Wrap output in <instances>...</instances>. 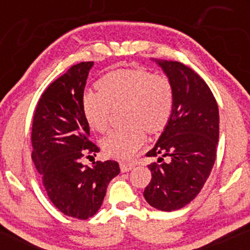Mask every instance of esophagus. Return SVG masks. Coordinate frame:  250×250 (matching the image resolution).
<instances>
[{
    "mask_svg": "<svg viewBox=\"0 0 250 250\" xmlns=\"http://www.w3.org/2000/svg\"><path fill=\"white\" fill-rule=\"evenodd\" d=\"M120 168H121L122 173H127V171H130L134 168V165H131V163H121Z\"/></svg>",
    "mask_w": 250,
    "mask_h": 250,
    "instance_id": "34e87169",
    "label": "esophagus"
}]
</instances>
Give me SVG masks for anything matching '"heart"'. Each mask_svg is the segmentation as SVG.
Here are the masks:
<instances>
[{"label":"heart","mask_w":250,"mask_h":250,"mask_svg":"<svg viewBox=\"0 0 250 250\" xmlns=\"http://www.w3.org/2000/svg\"><path fill=\"white\" fill-rule=\"evenodd\" d=\"M100 90L88 89L82 95V110L89 127L103 133L108 128L110 107L125 104L123 117L129 122L113 129L102 140L109 156L128 160L141 148L146 129L156 133L173 113L174 89L168 77L143 69H121L99 81Z\"/></svg>","instance_id":"obj_1"}]
</instances>
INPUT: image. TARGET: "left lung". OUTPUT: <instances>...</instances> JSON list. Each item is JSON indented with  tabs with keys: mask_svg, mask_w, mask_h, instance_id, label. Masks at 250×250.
<instances>
[{
	"mask_svg": "<svg viewBox=\"0 0 250 250\" xmlns=\"http://www.w3.org/2000/svg\"><path fill=\"white\" fill-rule=\"evenodd\" d=\"M171 82L174 107L161 136L147 156L151 181L143 196L151 207L173 211L191 202L216 159L219 108L207 83L180 62L154 60Z\"/></svg>",
	"mask_w": 250,
	"mask_h": 250,
	"instance_id": "left-lung-1",
	"label": "left lung"
}]
</instances>
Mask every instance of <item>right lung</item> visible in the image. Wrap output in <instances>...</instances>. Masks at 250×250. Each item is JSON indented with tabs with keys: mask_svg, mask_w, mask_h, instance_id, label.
Listing matches in <instances>:
<instances>
[{
	"mask_svg": "<svg viewBox=\"0 0 250 250\" xmlns=\"http://www.w3.org/2000/svg\"><path fill=\"white\" fill-rule=\"evenodd\" d=\"M94 62L73 65L42 94L34 114L31 143L36 170L53 205L80 220L94 216L107 187L119 175V163L96 161L82 165L84 154L99 153L89 141V125L82 110V95ZM96 156V155H95Z\"/></svg>",
	"mask_w": 250,
	"mask_h": 250,
	"instance_id": "1",
	"label": "right lung"
}]
</instances>
